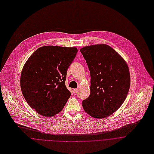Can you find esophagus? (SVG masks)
Segmentation results:
<instances>
[{
	"label": "esophagus",
	"instance_id": "1",
	"mask_svg": "<svg viewBox=\"0 0 154 154\" xmlns=\"http://www.w3.org/2000/svg\"><path fill=\"white\" fill-rule=\"evenodd\" d=\"M78 89H74V91H74V93H75V94H76L77 92H78Z\"/></svg>",
	"mask_w": 154,
	"mask_h": 154
}]
</instances>
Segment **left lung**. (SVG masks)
<instances>
[{"label":"left lung","instance_id":"1","mask_svg":"<svg viewBox=\"0 0 154 154\" xmlns=\"http://www.w3.org/2000/svg\"><path fill=\"white\" fill-rule=\"evenodd\" d=\"M90 73V94L82 101L84 110L95 118L107 117L124 103L130 88V73L125 60L106 44L80 50Z\"/></svg>","mask_w":154,"mask_h":154}]
</instances>
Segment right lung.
<instances>
[{
	"instance_id": "add662e5",
	"label": "right lung",
	"mask_w": 154,
	"mask_h": 154,
	"mask_svg": "<svg viewBox=\"0 0 154 154\" xmlns=\"http://www.w3.org/2000/svg\"><path fill=\"white\" fill-rule=\"evenodd\" d=\"M77 52L76 47L44 46L27 60L20 76L21 90L39 114L49 117L63 109L71 95L65 84L67 71Z\"/></svg>"
}]
</instances>
